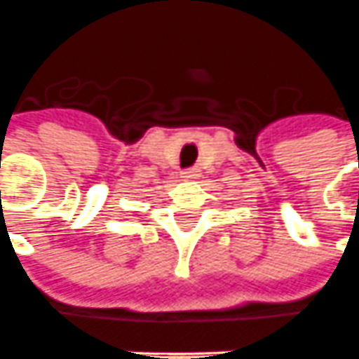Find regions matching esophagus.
I'll return each mask as SVG.
<instances>
[{
  "mask_svg": "<svg viewBox=\"0 0 359 359\" xmlns=\"http://www.w3.org/2000/svg\"><path fill=\"white\" fill-rule=\"evenodd\" d=\"M199 175H201V170L197 165H191V168H187V170L182 172V177H185V180H197Z\"/></svg>",
  "mask_w": 359,
  "mask_h": 359,
  "instance_id": "esophagus-1",
  "label": "esophagus"
}]
</instances>
